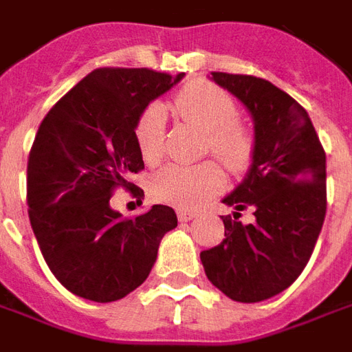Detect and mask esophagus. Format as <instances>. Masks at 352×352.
Here are the masks:
<instances>
[{
	"instance_id": "34e87169",
	"label": "esophagus",
	"mask_w": 352,
	"mask_h": 352,
	"mask_svg": "<svg viewBox=\"0 0 352 352\" xmlns=\"http://www.w3.org/2000/svg\"><path fill=\"white\" fill-rule=\"evenodd\" d=\"M196 217V213L194 211H188V209H177V219L181 222H188L192 221Z\"/></svg>"
}]
</instances>
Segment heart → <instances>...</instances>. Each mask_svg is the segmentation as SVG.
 Returning a JSON list of instances; mask_svg holds the SVG:
<instances>
[{
	"label": "heart",
	"mask_w": 352,
	"mask_h": 352,
	"mask_svg": "<svg viewBox=\"0 0 352 352\" xmlns=\"http://www.w3.org/2000/svg\"><path fill=\"white\" fill-rule=\"evenodd\" d=\"M175 115L186 124L206 130V153H211L230 169L243 171L254 156V133L237 118V103L226 90L209 80H192L171 101ZM135 143L143 160L156 164L166 151L164 107L153 103L143 109L135 122ZM224 173L213 160L198 166H166L151 179L156 199L177 207H198L222 190Z\"/></svg>",
	"instance_id": "b5f03b06"
}]
</instances>
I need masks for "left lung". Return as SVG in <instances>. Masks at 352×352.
Here are the masks:
<instances>
[{
	"mask_svg": "<svg viewBox=\"0 0 352 352\" xmlns=\"http://www.w3.org/2000/svg\"><path fill=\"white\" fill-rule=\"evenodd\" d=\"M254 120L249 175L224 198V239L199 258L207 279L236 302L267 300L288 288L309 262L326 214V154L307 111L270 80L213 72ZM252 208L251 225L239 210Z\"/></svg>",
	"mask_w": 352,
	"mask_h": 352,
	"instance_id": "1",
	"label": "left lung"
}]
</instances>
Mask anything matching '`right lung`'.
I'll list each match as a JSON object with an SVG mask.
<instances>
[{"instance_id": "add662e5", "label": "right lung", "mask_w": 352, "mask_h": 352, "mask_svg": "<svg viewBox=\"0 0 352 352\" xmlns=\"http://www.w3.org/2000/svg\"><path fill=\"white\" fill-rule=\"evenodd\" d=\"M183 79L146 67H100L54 103L28 158V214L43 258L69 292L116 302L148 277L175 211L153 206L133 219L111 209L116 188L145 169L135 143L143 109Z\"/></svg>"}]
</instances>
